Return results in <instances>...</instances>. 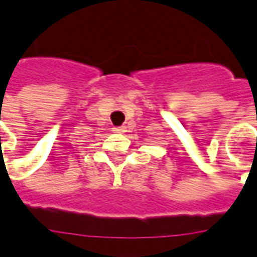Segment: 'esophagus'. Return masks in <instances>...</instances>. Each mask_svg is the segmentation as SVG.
Here are the masks:
<instances>
[{"instance_id": "esophagus-1", "label": "esophagus", "mask_w": 257, "mask_h": 257, "mask_svg": "<svg viewBox=\"0 0 257 257\" xmlns=\"http://www.w3.org/2000/svg\"><path fill=\"white\" fill-rule=\"evenodd\" d=\"M113 132H114V133H124L125 130H124V127H114V128H113Z\"/></svg>"}]
</instances>
